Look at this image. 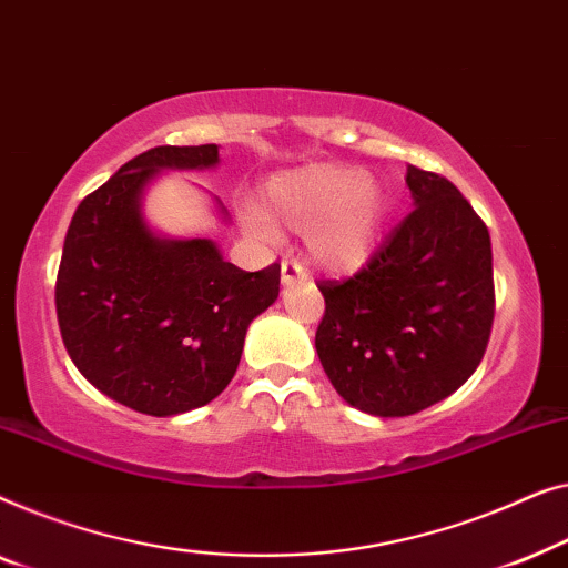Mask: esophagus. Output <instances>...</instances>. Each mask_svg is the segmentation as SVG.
<instances>
[{
	"label": "esophagus",
	"mask_w": 568,
	"mask_h": 568,
	"mask_svg": "<svg viewBox=\"0 0 568 568\" xmlns=\"http://www.w3.org/2000/svg\"><path fill=\"white\" fill-rule=\"evenodd\" d=\"M281 275H283V285H291V283H298V281H306V270L298 260H283V267H281Z\"/></svg>",
	"instance_id": "1"
}]
</instances>
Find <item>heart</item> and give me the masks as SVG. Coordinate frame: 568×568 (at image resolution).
I'll return each instance as SVG.
<instances>
[{
	"label": "heart",
	"instance_id": "1",
	"mask_svg": "<svg viewBox=\"0 0 568 568\" xmlns=\"http://www.w3.org/2000/svg\"><path fill=\"white\" fill-rule=\"evenodd\" d=\"M260 205L242 207L252 236L275 242L283 226L303 231L311 260L326 270H355L371 257L386 221V195L373 174L355 166L308 164L267 180Z\"/></svg>",
	"mask_w": 568,
	"mask_h": 568
}]
</instances>
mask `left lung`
<instances>
[{"label": "left lung", "instance_id": "8db88e82", "mask_svg": "<svg viewBox=\"0 0 568 568\" xmlns=\"http://www.w3.org/2000/svg\"><path fill=\"white\" fill-rule=\"evenodd\" d=\"M414 211L347 281H322L316 353L349 406L409 417L481 363L494 322L491 239L450 180L406 166Z\"/></svg>", "mask_w": 568, "mask_h": 568}]
</instances>
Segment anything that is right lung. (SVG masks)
<instances>
[{"label": "right lung", "mask_w": 568, "mask_h": 568, "mask_svg": "<svg viewBox=\"0 0 568 568\" xmlns=\"http://www.w3.org/2000/svg\"><path fill=\"white\" fill-rule=\"evenodd\" d=\"M219 146H156L79 203L63 239L55 314L94 388L151 417L205 406L229 386L250 324L281 293V265L244 273L211 239L156 234L146 187L170 170H211ZM221 219L229 213L215 197Z\"/></svg>", "instance_id": "obj_1"}]
</instances>
